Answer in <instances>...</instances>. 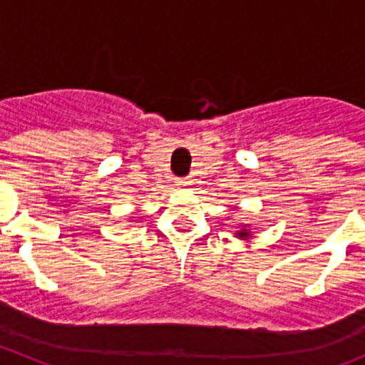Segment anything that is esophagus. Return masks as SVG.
I'll return each mask as SVG.
<instances>
[{
  "label": "esophagus",
  "instance_id": "1",
  "mask_svg": "<svg viewBox=\"0 0 365 365\" xmlns=\"http://www.w3.org/2000/svg\"><path fill=\"white\" fill-rule=\"evenodd\" d=\"M193 185L192 179H177V186H180V188H188V186Z\"/></svg>",
  "mask_w": 365,
  "mask_h": 365
}]
</instances>
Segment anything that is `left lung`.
<instances>
[{
    "mask_svg": "<svg viewBox=\"0 0 365 365\" xmlns=\"http://www.w3.org/2000/svg\"><path fill=\"white\" fill-rule=\"evenodd\" d=\"M248 227H250V225H241V230H235V234H234L235 237H240V240H243V241L250 240V237H252V234H250Z\"/></svg>",
    "mask_w": 365,
    "mask_h": 365,
    "instance_id": "8db88e82",
    "label": "left lung"
}]
</instances>
